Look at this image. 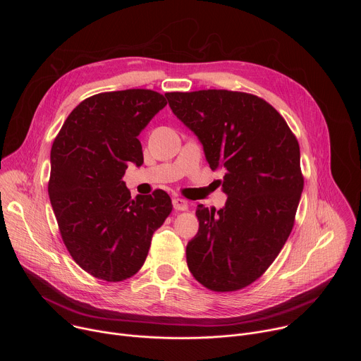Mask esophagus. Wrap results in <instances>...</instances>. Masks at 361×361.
Instances as JSON below:
<instances>
[{"instance_id":"1","label":"esophagus","mask_w":361,"mask_h":361,"mask_svg":"<svg viewBox=\"0 0 361 361\" xmlns=\"http://www.w3.org/2000/svg\"><path fill=\"white\" fill-rule=\"evenodd\" d=\"M173 205H174V209L177 212H185L188 209V202L185 200H183V198H174L173 200Z\"/></svg>"}]
</instances>
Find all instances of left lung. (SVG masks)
I'll list each match as a JSON object with an SVG mask.
<instances>
[{"instance_id": "8db88e82", "label": "left lung", "mask_w": 361, "mask_h": 361, "mask_svg": "<svg viewBox=\"0 0 361 361\" xmlns=\"http://www.w3.org/2000/svg\"><path fill=\"white\" fill-rule=\"evenodd\" d=\"M173 113L200 138L228 195L226 207L198 204V233L187 244L194 279L217 293L259 280L286 244L304 187L300 145L281 114L241 91L167 92Z\"/></svg>"}]
</instances>
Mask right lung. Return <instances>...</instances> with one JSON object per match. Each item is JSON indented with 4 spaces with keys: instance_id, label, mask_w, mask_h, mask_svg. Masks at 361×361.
Here are the masks:
<instances>
[{
    "instance_id": "1",
    "label": "right lung",
    "mask_w": 361,
    "mask_h": 361,
    "mask_svg": "<svg viewBox=\"0 0 361 361\" xmlns=\"http://www.w3.org/2000/svg\"><path fill=\"white\" fill-rule=\"evenodd\" d=\"M166 104L163 94L145 88L91 95L70 113L51 147L48 194L61 238L95 279L133 277L154 231L173 212L166 191L131 198L123 181L130 163H144L137 137Z\"/></svg>"
}]
</instances>
